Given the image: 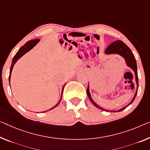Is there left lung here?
<instances>
[{
    "mask_svg": "<svg viewBox=\"0 0 150 150\" xmlns=\"http://www.w3.org/2000/svg\"><path fill=\"white\" fill-rule=\"evenodd\" d=\"M105 54H117L120 55V56H121L124 59H125V62H126L127 66L130 67L133 71H134L135 74V80H136V83H137V91H136V92H135V95H134V96H133L132 100H131L129 103V104L127 105L126 107L122 108V109H119L118 110V112H120V111H122V110H124L125 109H126V108L129 105H130L131 103L133 102L135 96H136V95H137V90H138V76H137V68L136 60H135L134 55L133 54V53H132V52H131V50L129 49V47L126 44H125L123 41H120V40H117L116 41L112 42V43H110V44L108 46L107 49H106ZM86 93H87V95H88V98L90 99V100L91 101L92 103H93V104L96 107H97V108H98V109H100L103 110H105V111H109L108 110L104 109H103V108H101L100 107H99L97 104H96V103L94 102V100L91 98V94H90L89 84H88V88H87V90H86ZM110 112H117V110H112V111H110Z\"/></svg>",
    "mask_w": 150,
    "mask_h": 150,
    "instance_id": "8db88e82",
    "label": "left lung"
}]
</instances>
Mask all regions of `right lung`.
Wrapping results in <instances>:
<instances>
[{"instance_id":"add662e5","label":"right lung","mask_w":150,"mask_h":150,"mask_svg":"<svg viewBox=\"0 0 150 150\" xmlns=\"http://www.w3.org/2000/svg\"><path fill=\"white\" fill-rule=\"evenodd\" d=\"M39 41H40V40L39 39H35V40H31V41H27V42L25 43V44L22 46L20 48V49L19 50V51H18L17 52V54H15V56H14L13 59V61H12V64H11V69H10V74H9V82H10V79H11V72H12V70H13V68L14 66V64H15L16 62H17V61L21 57L23 56V55L25 54H26L27 52H28L29 50H31L32 48H33L34 46H35L37 43H38ZM64 87L62 88V94H61V97H60V100H59V102L55 106V107H54L52 108V109H51L50 110H52L54 109V108L56 107L57 105H59V102H60L61 100V98H62V94H63V91H64Z\"/></svg>"}]
</instances>
